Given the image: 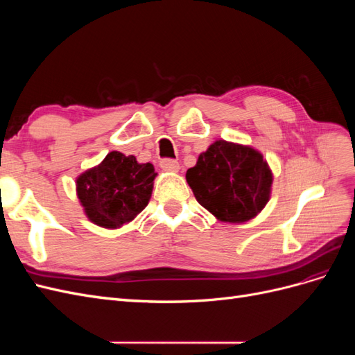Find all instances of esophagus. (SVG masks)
I'll list each match as a JSON object with an SVG mask.
<instances>
[{"label": "esophagus", "instance_id": "34e87169", "mask_svg": "<svg viewBox=\"0 0 355 355\" xmlns=\"http://www.w3.org/2000/svg\"><path fill=\"white\" fill-rule=\"evenodd\" d=\"M159 167L163 168L164 171H170V173H175V171L179 170V163L176 159L171 158H163L159 161Z\"/></svg>", "mask_w": 355, "mask_h": 355}]
</instances>
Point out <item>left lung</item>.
Masks as SVG:
<instances>
[{
    "label": "left lung",
    "instance_id": "1",
    "mask_svg": "<svg viewBox=\"0 0 355 355\" xmlns=\"http://www.w3.org/2000/svg\"><path fill=\"white\" fill-rule=\"evenodd\" d=\"M187 180L197 201L219 220L243 223L270 200L272 173L253 148L218 141L188 168Z\"/></svg>",
    "mask_w": 355,
    "mask_h": 355
}]
</instances>
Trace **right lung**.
<instances>
[{
	"mask_svg": "<svg viewBox=\"0 0 355 355\" xmlns=\"http://www.w3.org/2000/svg\"><path fill=\"white\" fill-rule=\"evenodd\" d=\"M155 176L151 163L139 164L133 155L112 151L77 179L78 198L93 223L118 228L146 207Z\"/></svg>",
	"mask_w": 355,
	"mask_h": 355,
	"instance_id": "add662e5",
	"label": "right lung"
}]
</instances>
